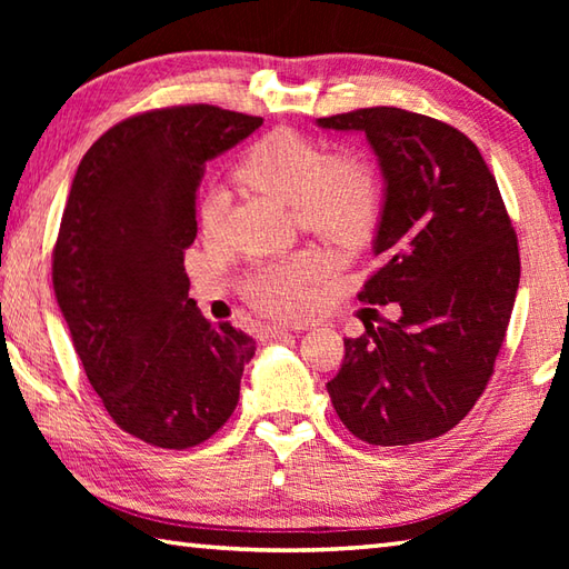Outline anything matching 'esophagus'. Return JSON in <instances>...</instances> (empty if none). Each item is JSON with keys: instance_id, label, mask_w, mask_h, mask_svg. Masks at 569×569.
I'll return each mask as SVG.
<instances>
[{"instance_id": "34e87169", "label": "esophagus", "mask_w": 569, "mask_h": 569, "mask_svg": "<svg viewBox=\"0 0 569 569\" xmlns=\"http://www.w3.org/2000/svg\"><path fill=\"white\" fill-rule=\"evenodd\" d=\"M261 335H263V340H278V337H286L288 330L281 328V325H263Z\"/></svg>"}]
</instances>
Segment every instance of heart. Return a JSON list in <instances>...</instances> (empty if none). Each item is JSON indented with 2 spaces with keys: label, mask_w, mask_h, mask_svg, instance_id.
I'll list each match as a JSON object with an SVG mask.
<instances>
[{
  "label": "heart",
  "mask_w": 569,
  "mask_h": 569,
  "mask_svg": "<svg viewBox=\"0 0 569 569\" xmlns=\"http://www.w3.org/2000/svg\"><path fill=\"white\" fill-rule=\"evenodd\" d=\"M237 176L253 190L291 204L298 224L340 247H357L377 227L381 183L359 156H335L291 129H276L251 143ZM330 261L318 251H296L253 269L244 296L269 316H300Z\"/></svg>",
  "instance_id": "obj_1"
}]
</instances>
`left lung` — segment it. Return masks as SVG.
Here are the masks:
<instances>
[{
  "label": "left lung",
  "instance_id": "8db88e82",
  "mask_svg": "<svg viewBox=\"0 0 569 569\" xmlns=\"http://www.w3.org/2000/svg\"><path fill=\"white\" fill-rule=\"evenodd\" d=\"M361 131L383 176L373 237L379 271L361 303L401 318L345 340L328 393L347 430L369 445L440 438L493 373L521 278L518 239L497 178L462 131L432 117L369 107L316 119Z\"/></svg>",
  "mask_w": 569,
  "mask_h": 569
}]
</instances>
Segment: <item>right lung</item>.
Wrapping results in <instances>:
<instances>
[{"label":"right lung","mask_w":569,"mask_h":569,"mask_svg":"<svg viewBox=\"0 0 569 569\" xmlns=\"http://www.w3.org/2000/svg\"><path fill=\"white\" fill-rule=\"evenodd\" d=\"M261 117L166 107L114 124L82 156L53 249V291L92 389L119 428L163 450L220 430L257 342L188 296L202 166Z\"/></svg>","instance_id":"add662e5"}]
</instances>
